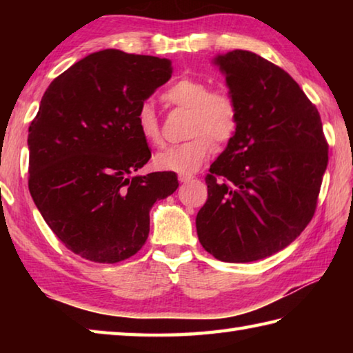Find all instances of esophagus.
<instances>
[{
	"instance_id": "obj_1",
	"label": "esophagus",
	"mask_w": 353,
	"mask_h": 353,
	"mask_svg": "<svg viewBox=\"0 0 353 353\" xmlns=\"http://www.w3.org/2000/svg\"><path fill=\"white\" fill-rule=\"evenodd\" d=\"M193 174H187V172H181V174H179V181L181 182H190V181H193Z\"/></svg>"
}]
</instances>
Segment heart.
Segmentation results:
<instances>
[{"label": "heart", "mask_w": 353, "mask_h": 353, "mask_svg": "<svg viewBox=\"0 0 353 353\" xmlns=\"http://www.w3.org/2000/svg\"><path fill=\"white\" fill-rule=\"evenodd\" d=\"M162 101L170 107L188 109L187 141L159 151L154 163L159 170L193 172L213 152V140L227 143L238 128V105L234 97L223 88H210L201 77L182 76L162 93ZM137 129L149 145L162 143V129L154 107L145 103L135 115Z\"/></svg>", "instance_id": "heart-1"}]
</instances>
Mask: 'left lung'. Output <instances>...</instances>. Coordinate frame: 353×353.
Listing matches in <instances>:
<instances>
[{
  "instance_id": "1",
  "label": "left lung",
  "mask_w": 353,
  "mask_h": 353,
  "mask_svg": "<svg viewBox=\"0 0 353 353\" xmlns=\"http://www.w3.org/2000/svg\"><path fill=\"white\" fill-rule=\"evenodd\" d=\"M214 63L238 105V128L205 176L196 229L214 259L255 261L285 249L312 221L328 143L318 109L285 70L243 50Z\"/></svg>"
}]
</instances>
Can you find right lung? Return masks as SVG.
Here are the masks:
<instances>
[{
	"label": "right lung",
	"instance_id": "add662e5",
	"mask_svg": "<svg viewBox=\"0 0 353 353\" xmlns=\"http://www.w3.org/2000/svg\"><path fill=\"white\" fill-rule=\"evenodd\" d=\"M171 77L168 59L104 50L46 88L29 126V193L65 248L94 263L135 255L149 210L174 193L176 172L134 176L151 159L137 110Z\"/></svg>",
	"mask_w": 353,
	"mask_h": 353
}]
</instances>
